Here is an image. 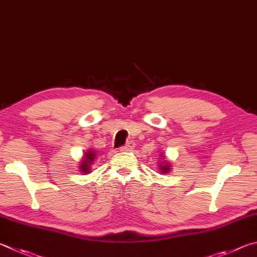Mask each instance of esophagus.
I'll return each mask as SVG.
<instances>
[{"label":"esophagus","mask_w":257,"mask_h":257,"mask_svg":"<svg viewBox=\"0 0 257 257\" xmlns=\"http://www.w3.org/2000/svg\"><path fill=\"white\" fill-rule=\"evenodd\" d=\"M134 142L133 141H127V143H126L125 146H123L120 148V151H130V150H132V149H134Z\"/></svg>","instance_id":"1"}]
</instances>
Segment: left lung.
Here are the masks:
<instances>
[{
	"mask_svg": "<svg viewBox=\"0 0 257 257\" xmlns=\"http://www.w3.org/2000/svg\"><path fill=\"white\" fill-rule=\"evenodd\" d=\"M159 163H158V166H157V168L159 169V173L161 174H168L170 170H172V164L169 163V161L167 160V158H166V156L163 154V152H160L159 154Z\"/></svg>",
	"mask_w": 257,
	"mask_h": 257,
	"instance_id": "1",
	"label": "left lung"
}]
</instances>
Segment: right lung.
<instances>
[{
    "instance_id": "obj_1",
    "label": "right lung",
    "mask_w": 257,
    "mask_h": 257,
    "mask_svg": "<svg viewBox=\"0 0 257 257\" xmlns=\"http://www.w3.org/2000/svg\"><path fill=\"white\" fill-rule=\"evenodd\" d=\"M97 159V152H94L92 150H87V152H84L82 159L80 160L79 163V172L81 174H90L92 172L91 170V166L93 165L94 160Z\"/></svg>"
}]
</instances>
